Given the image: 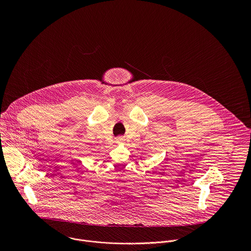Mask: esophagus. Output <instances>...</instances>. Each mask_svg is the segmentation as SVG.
<instances>
[{
    "mask_svg": "<svg viewBox=\"0 0 251 251\" xmlns=\"http://www.w3.org/2000/svg\"><path fill=\"white\" fill-rule=\"evenodd\" d=\"M119 140H123V139H122V138H119Z\"/></svg>",
    "mask_w": 251,
    "mask_h": 251,
    "instance_id": "obj_1",
    "label": "esophagus"
}]
</instances>
